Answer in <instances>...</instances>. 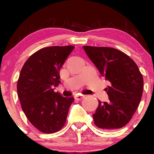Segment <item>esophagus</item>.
<instances>
[{
  "label": "esophagus",
  "instance_id": "1",
  "mask_svg": "<svg viewBox=\"0 0 154 154\" xmlns=\"http://www.w3.org/2000/svg\"><path fill=\"white\" fill-rule=\"evenodd\" d=\"M84 97H85V95H76L75 96V98L76 100H82Z\"/></svg>",
  "mask_w": 154,
  "mask_h": 154
}]
</instances>
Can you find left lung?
Segmentation results:
<instances>
[{"instance_id":"8db88e82","label":"left lung","mask_w":154,"mask_h":154,"mask_svg":"<svg viewBox=\"0 0 154 154\" xmlns=\"http://www.w3.org/2000/svg\"><path fill=\"white\" fill-rule=\"evenodd\" d=\"M100 75L110 82L106 88L109 100H98L93 114L95 125L113 130L126 125L137 110L143 89V78L135 61L125 53L108 47L83 46Z\"/></svg>"}]
</instances>
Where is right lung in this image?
Segmentation results:
<instances>
[{"instance_id":"right-lung-1","label":"right lung","mask_w":154,"mask_h":154,"mask_svg":"<svg viewBox=\"0 0 154 154\" xmlns=\"http://www.w3.org/2000/svg\"><path fill=\"white\" fill-rule=\"evenodd\" d=\"M75 47L51 46L33 54L23 66L17 82L22 109L32 125L44 133H54L66 122L73 97L54 92L59 72Z\"/></svg>"}]
</instances>
